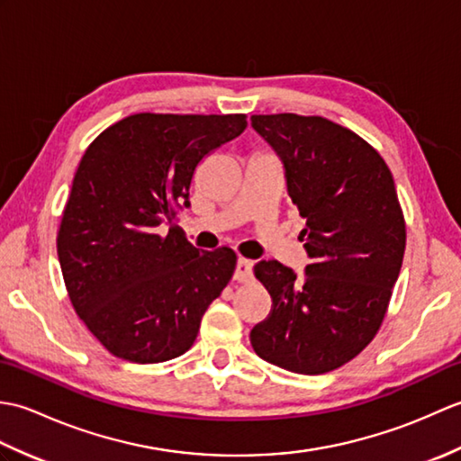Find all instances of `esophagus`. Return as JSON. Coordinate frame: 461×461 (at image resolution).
Returning <instances> with one entry per match:
<instances>
[{
  "label": "esophagus",
  "mask_w": 461,
  "mask_h": 461,
  "mask_svg": "<svg viewBox=\"0 0 461 461\" xmlns=\"http://www.w3.org/2000/svg\"><path fill=\"white\" fill-rule=\"evenodd\" d=\"M253 277V263L249 259L240 258L236 263V271H233V279L240 283H246Z\"/></svg>",
  "instance_id": "1"
}]
</instances>
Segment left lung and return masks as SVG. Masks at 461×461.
Returning <instances> with one entry per match:
<instances>
[{"label":"left lung","instance_id":"obj_1","mask_svg":"<svg viewBox=\"0 0 461 461\" xmlns=\"http://www.w3.org/2000/svg\"><path fill=\"white\" fill-rule=\"evenodd\" d=\"M283 164L287 194L307 225L303 277L276 259L253 271L271 295L249 332L258 355L297 375H322L375 339L402 267L406 225L382 156L322 116L253 114Z\"/></svg>","mask_w":461,"mask_h":461}]
</instances>
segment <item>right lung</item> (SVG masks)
<instances>
[{"instance_id": "add662e5", "label": "right lung", "mask_w": 461, "mask_h": 461, "mask_svg": "<svg viewBox=\"0 0 461 461\" xmlns=\"http://www.w3.org/2000/svg\"><path fill=\"white\" fill-rule=\"evenodd\" d=\"M246 114L126 116L83 154L57 256L77 315L114 357L184 355L236 269L230 248L200 251L176 212L205 156L246 131Z\"/></svg>"}]
</instances>
